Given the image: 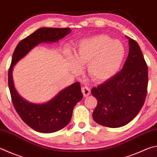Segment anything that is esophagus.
<instances>
[{
	"instance_id": "1",
	"label": "esophagus",
	"mask_w": 157,
	"mask_h": 157,
	"mask_svg": "<svg viewBox=\"0 0 157 157\" xmlns=\"http://www.w3.org/2000/svg\"><path fill=\"white\" fill-rule=\"evenodd\" d=\"M82 92L83 93L84 97H87L90 95V90L88 86H83L82 88Z\"/></svg>"
}]
</instances>
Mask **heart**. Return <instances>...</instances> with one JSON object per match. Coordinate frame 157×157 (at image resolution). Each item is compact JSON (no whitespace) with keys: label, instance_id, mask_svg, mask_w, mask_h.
I'll return each mask as SVG.
<instances>
[{"label":"heart","instance_id":"obj_1","mask_svg":"<svg viewBox=\"0 0 157 157\" xmlns=\"http://www.w3.org/2000/svg\"><path fill=\"white\" fill-rule=\"evenodd\" d=\"M67 56L72 62L75 72L79 71V66L86 65L88 76L96 82H104L118 73L126 49L120 41L101 34L80 40L74 49L73 58L69 51Z\"/></svg>","mask_w":157,"mask_h":157}]
</instances>
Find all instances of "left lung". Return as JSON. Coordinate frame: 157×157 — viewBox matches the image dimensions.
Wrapping results in <instances>:
<instances>
[{
	"mask_svg": "<svg viewBox=\"0 0 157 157\" xmlns=\"http://www.w3.org/2000/svg\"><path fill=\"white\" fill-rule=\"evenodd\" d=\"M129 40V53L123 69L91 93L98 100L94 121L101 126L119 128L128 124L143 107L147 95V67L139 45Z\"/></svg>",
	"mask_w": 157,
	"mask_h": 157,
	"instance_id": "left-lung-1",
	"label": "left lung"
}]
</instances>
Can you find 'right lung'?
Masks as SVG:
<instances>
[{
	"label": "right lung",
	"instance_id": "1",
	"mask_svg": "<svg viewBox=\"0 0 157 157\" xmlns=\"http://www.w3.org/2000/svg\"><path fill=\"white\" fill-rule=\"evenodd\" d=\"M71 32L69 28H40L20 42L13 53L8 73V85L13 106L22 121L37 132H54L69 124L74 107L83 98L80 84L77 82L64 88L44 103H32L16 90L12 75L13 67L37 45L57 42Z\"/></svg>",
	"mask_w": 157,
	"mask_h": 157
}]
</instances>
